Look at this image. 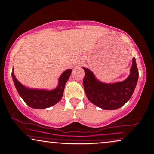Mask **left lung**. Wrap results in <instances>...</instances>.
<instances>
[{
    "label": "left lung",
    "instance_id": "8db88e82",
    "mask_svg": "<svg viewBox=\"0 0 154 154\" xmlns=\"http://www.w3.org/2000/svg\"><path fill=\"white\" fill-rule=\"evenodd\" d=\"M83 86L88 100L105 110H115L125 105L131 98L138 79V69L135 58L132 59L130 75L125 80L106 83L98 80L93 72L85 67Z\"/></svg>",
    "mask_w": 154,
    "mask_h": 154
}]
</instances>
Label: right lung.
Segmentation results:
<instances>
[{"label":"right lung","mask_w":154,"mask_h":154,"mask_svg":"<svg viewBox=\"0 0 154 154\" xmlns=\"http://www.w3.org/2000/svg\"><path fill=\"white\" fill-rule=\"evenodd\" d=\"M72 69H66L59 78V84L55 89H35L23 85L16 78L14 68L11 76L17 91L24 101L29 107L37 109H44L52 106L60 101L63 96L65 84L69 78Z\"/></svg>","instance_id":"1"}]
</instances>
